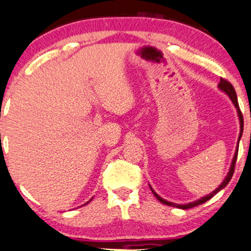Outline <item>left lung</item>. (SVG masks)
<instances>
[{"label": "left lung", "instance_id": "1", "mask_svg": "<svg viewBox=\"0 0 251 251\" xmlns=\"http://www.w3.org/2000/svg\"><path fill=\"white\" fill-rule=\"evenodd\" d=\"M218 87H220L221 91H223L224 93H226V94H227V96H229L230 99H231L232 103H234V105H235L236 109H237L238 119H240V125H241V132H240V137H238V143H240V139H241V137H242V133H243V116H242V112H241V109H240V106H238V101H237V96H236L235 88H234V86L231 85V83H230L229 81H227V80L223 79V77H221V81H220V83H218ZM238 143H237V148H236V151H235V155H234V158H232L231 166H230V170H229V172H227V175H226V179H224V180H223V183H222L221 185L218 186V188L215 190V191H212L211 194H209V195L204 196V197L200 198V200H198V201H191V203H188V204H176V203H172V201H168L163 200V198L160 197L159 195H157V194H155V192L153 191V189H152L151 186H150V189H151V191L153 192L154 197L157 198V200L159 201L160 203L165 204V205H169V206H174V208H179V209H184V210H185V209L194 208V206H197V205H200V204H203V203H205V201H209L210 198H212V197H214V196H215L216 194H217V192H220L222 189H224V188H226V186L227 185V183H229L230 179H231L232 175H234V171H235V164H236V159H237V153H238Z\"/></svg>", "mask_w": 251, "mask_h": 251}]
</instances>
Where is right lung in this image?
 <instances>
[{
	"mask_svg": "<svg viewBox=\"0 0 251 251\" xmlns=\"http://www.w3.org/2000/svg\"><path fill=\"white\" fill-rule=\"evenodd\" d=\"M86 204H87V203H86Z\"/></svg>",
	"mask_w": 251,
	"mask_h": 251,
	"instance_id": "obj_1",
	"label": "right lung"
}]
</instances>
